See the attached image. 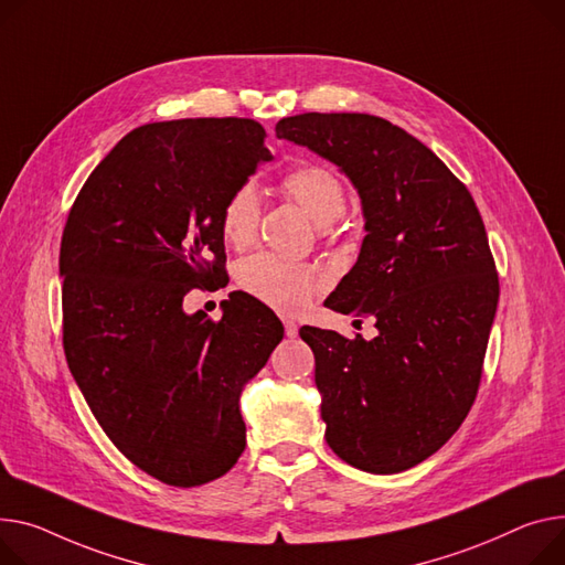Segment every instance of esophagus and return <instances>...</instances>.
<instances>
[{"instance_id": "34e87169", "label": "esophagus", "mask_w": 565, "mask_h": 565, "mask_svg": "<svg viewBox=\"0 0 565 565\" xmlns=\"http://www.w3.org/2000/svg\"><path fill=\"white\" fill-rule=\"evenodd\" d=\"M284 331H286L288 338H295L297 335V324L290 318H284Z\"/></svg>"}]
</instances>
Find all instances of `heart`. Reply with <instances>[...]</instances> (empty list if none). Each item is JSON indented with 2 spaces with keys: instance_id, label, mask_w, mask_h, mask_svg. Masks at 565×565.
<instances>
[{
  "instance_id": "1",
  "label": "heart",
  "mask_w": 565,
  "mask_h": 565,
  "mask_svg": "<svg viewBox=\"0 0 565 565\" xmlns=\"http://www.w3.org/2000/svg\"><path fill=\"white\" fill-rule=\"evenodd\" d=\"M281 191L320 224L322 234L331 232V222L341 217L348 206V185L338 170L327 163L313 161L292 168L281 179ZM260 213L256 183L249 179L236 183L220 206L222 238L236 249L249 247L258 236ZM238 284L258 302L281 313H297L311 302L324 279L305 263L263 252L241 263Z\"/></svg>"
}]
</instances>
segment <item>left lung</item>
I'll return each mask as SVG.
<instances>
[{"label":"left lung","mask_w":565,"mask_h":565,"mask_svg":"<svg viewBox=\"0 0 565 565\" xmlns=\"http://www.w3.org/2000/svg\"><path fill=\"white\" fill-rule=\"evenodd\" d=\"M277 136L341 168L365 238L324 307L377 335L302 327L316 356L324 438L345 463L393 475L452 438L475 404L500 281L468 188L427 145L367 113H302ZM361 322V320H356Z\"/></svg>","instance_id":"8db88e82"}]
</instances>
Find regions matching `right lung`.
I'll list each match as a JSON object with an SVG mask.
<instances>
[{
	"label": "right lung",
	"mask_w": 565,
	"mask_h": 565,
	"mask_svg": "<svg viewBox=\"0 0 565 565\" xmlns=\"http://www.w3.org/2000/svg\"><path fill=\"white\" fill-rule=\"evenodd\" d=\"M247 118H188L129 131L90 172L63 238V350L93 416L120 452L168 486L230 472L245 449L241 388L284 338L258 299L222 318L183 297L224 281L220 206L263 163Z\"/></svg>",
	"instance_id": "add662e5"
}]
</instances>
